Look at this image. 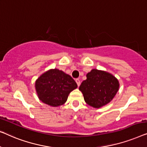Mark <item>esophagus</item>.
Returning <instances> with one entry per match:
<instances>
[{
    "label": "esophagus",
    "mask_w": 147,
    "mask_h": 147,
    "mask_svg": "<svg viewBox=\"0 0 147 147\" xmlns=\"http://www.w3.org/2000/svg\"><path fill=\"white\" fill-rule=\"evenodd\" d=\"M76 84H77L78 86H80V80H79V79H78V78H76Z\"/></svg>",
    "instance_id": "1"
}]
</instances>
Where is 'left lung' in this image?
I'll list each match as a JSON object with an SVG mask.
<instances>
[{
	"label": "left lung",
	"instance_id": "8db88e82",
	"mask_svg": "<svg viewBox=\"0 0 147 147\" xmlns=\"http://www.w3.org/2000/svg\"><path fill=\"white\" fill-rule=\"evenodd\" d=\"M118 80L112 74L96 69L86 74V79L80 84L85 102L94 108L108 104L119 90Z\"/></svg>",
	"mask_w": 147,
	"mask_h": 147
}]
</instances>
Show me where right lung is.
<instances>
[{
	"instance_id": "obj_1",
	"label": "right lung",
	"mask_w": 147,
	"mask_h": 147,
	"mask_svg": "<svg viewBox=\"0 0 147 147\" xmlns=\"http://www.w3.org/2000/svg\"><path fill=\"white\" fill-rule=\"evenodd\" d=\"M35 87L42 102L58 107L67 101L69 93L77 87V84L69 74L58 69H52L37 79Z\"/></svg>"
}]
</instances>
